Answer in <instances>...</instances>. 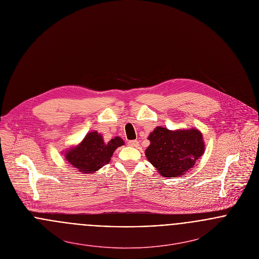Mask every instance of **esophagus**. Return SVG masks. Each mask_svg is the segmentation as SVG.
Segmentation results:
<instances>
[{"label":"esophagus","mask_w":259,"mask_h":259,"mask_svg":"<svg viewBox=\"0 0 259 259\" xmlns=\"http://www.w3.org/2000/svg\"><path fill=\"white\" fill-rule=\"evenodd\" d=\"M127 145L130 147H133V148H138L139 147V142L137 140H133V141H128Z\"/></svg>","instance_id":"obj_1"}]
</instances>
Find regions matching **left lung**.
Masks as SVG:
<instances>
[{"instance_id": "8db88e82", "label": "left lung", "mask_w": 259, "mask_h": 259, "mask_svg": "<svg viewBox=\"0 0 259 259\" xmlns=\"http://www.w3.org/2000/svg\"><path fill=\"white\" fill-rule=\"evenodd\" d=\"M148 161L164 178H177L193 167L204 152L202 134L196 128L169 131L157 126L149 134Z\"/></svg>"}]
</instances>
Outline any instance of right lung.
I'll list each match as a JSON object with an SVG mask.
<instances>
[{
  "label": "right lung",
  "instance_id": "right-lung-1",
  "mask_svg": "<svg viewBox=\"0 0 259 259\" xmlns=\"http://www.w3.org/2000/svg\"><path fill=\"white\" fill-rule=\"evenodd\" d=\"M124 145V142L115 137L105 143L98 132L89 133L76 147L65 152V158L74 168L82 174H94L111 161L113 151Z\"/></svg>",
  "mask_w": 259,
  "mask_h": 259
}]
</instances>
